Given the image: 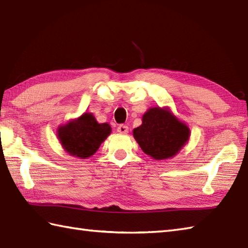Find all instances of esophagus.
Returning a JSON list of instances; mask_svg holds the SVG:
<instances>
[{
    "label": "esophagus",
    "instance_id": "1",
    "mask_svg": "<svg viewBox=\"0 0 248 248\" xmlns=\"http://www.w3.org/2000/svg\"><path fill=\"white\" fill-rule=\"evenodd\" d=\"M117 131L120 134H127L129 132V127L125 124H120V125H118Z\"/></svg>",
    "mask_w": 248,
    "mask_h": 248
}]
</instances>
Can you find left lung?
Here are the masks:
<instances>
[{
    "label": "left lung",
    "instance_id": "8db88e82",
    "mask_svg": "<svg viewBox=\"0 0 248 248\" xmlns=\"http://www.w3.org/2000/svg\"><path fill=\"white\" fill-rule=\"evenodd\" d=\"M143 123L133 130V136L146 155L155 160L176 155L189 139L187 125L170 108H151L143 115Z\"/></svg>",
    "mask_w": 248,
    "mask_h": 248
}]
</instances>
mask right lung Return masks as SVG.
I'll list each match as a JSON object with an SVG mask.
<instances>
[{
  "label": "right lung",
  "instance_id": "add662e5",
  "mask_svg": "<svg viewBox=\"0 0 248 248\" xmlns=\"http://www.w3.org/2000/svg\"><path fill=\"white\" fill-rule=\"evenodd\" d=\"M110 132L108 124H99L92 113H84L78 119L61 125L57 138L70 155L86 159L96 154Z\"/></svg>",
  "mask_w": 248,
  "mask_h": 248
}]
</instances>
